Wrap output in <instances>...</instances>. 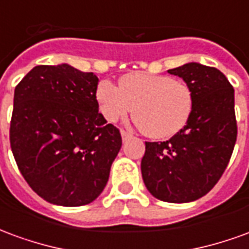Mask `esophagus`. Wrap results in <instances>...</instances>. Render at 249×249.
<instances>
[{
  "mask_svg": "<svg viewBox=\"0 0 249 249\" xmlns=\"http://www.w3.org/2000/svg\"><path fill=\"white\" fill-rule=\"evenodd\" d=\"M121 137H123V141H126L132 137V133L128 132V130H121Z\"/></svg>",
  "mask_w": 249,
  "mask_h": 249,
  "instance_id": "1",
  "label": "esophagus"
}]
</instances>
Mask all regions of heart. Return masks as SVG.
I'll use <instances>...</instances> for the list:
<instances>
[{
	"label": "heart",
	"mask_w": 249,
	"mask_h": 249,
	"mask_svg": "<svg viewBox=\"0 0 249 249\" xmlns=\"http://www.w3.org/2000/svg\"><path fill=\"white\" fill-rule=\"evenodd\" d=\"M100 110L109 123L133 112L141 130L153 139H169L187 126L193 112V92L187 82L164 74L132 71L119 87L104 80L96 90Z\"/></svg>",
	"instance_id": "b5f03b06"
}]
</instances>
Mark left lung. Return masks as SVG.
<instances>
[{"instance_id":"obj_1","label":"left lung","mask_w":249,"mask_h":249,"mask_svg":"<svg viewBox=\"0 0 249 249\" xmlns=\"http://www.w3.org/2000/svg\"><path fill=\"white\" fill-rule=\"evenodd\" d=\"M168 73L193 92V112L181 132L160 142L145 141L141 160L148 191L167 203L203 197L223 176L237 137L233 88L213 66L191 62Z\"/></svg>"}]
</instances>
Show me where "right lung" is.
<instances>
[{"mask_svg":"<svg viewBox=\"0 0 249 249\" xmlns=\"http://www.w3.org/2000/svg\"><path fill=\"white\" fill-rule=\"evenodd\" d=\"M98 77L71 66H35L14 90L10 146L40 197L80 207L100 196L123 140L98 112Z\"/></svg>","mask_w":249,"mask_h":249,"instance_id":"right-lung-1","label":"right lung"}]
</instances>
